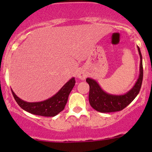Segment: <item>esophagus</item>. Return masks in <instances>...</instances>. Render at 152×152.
<instances>
[{"label":"esophagus","mask_w":152,"mask_h":152,"mask_svg":"<svg viewBox=\"0 0 152 152\" xmlns=\"http://www.w3.org/2000/svg\"><path fill=\"white\" fill-rule=\"evenodd\" d=\"M87 73H86V71L84 69H79V70H78L77 73H76V76H77L79 79H81V80H85V78L87 77Z\"/></svg>","instance_id":"esophagus-1"}]
</instances>
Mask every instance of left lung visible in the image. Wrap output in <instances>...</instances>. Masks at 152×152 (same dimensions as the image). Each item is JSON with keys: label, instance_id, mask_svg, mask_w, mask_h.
Instances as JSON below:
<instances>
[{"label": "left lung", "instance_id": "obj_1", "mask_svg": "<svg viewBox=\"0 0 152 152\" xmlns=\"http://www.w3.org/2000/svg\"><path fill=\"white\" fill-rule=\"evenodd\" d=\"M140 55V72L137 80L134 85L124 94H110L105 92L95 79L87 78L86 82L90 86L89 102L90 106L96 111L100 113H113L121 111L127 107L138 95L142 85L143 70H142V55L140 48L137 46Z\"/></svg>", "mask_w": 152, "mask_h": 152}]
</instances>
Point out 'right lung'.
<instances>
[{"mask_svg":"<svg viewBox=\"0 0 152 152\" xmlns=\"http://www.w3.org/2000/svg\"><path fill=\"white\" fill-rule=\"evenodd\" d=\"M75 83V78H71L56 94L46 100L38 102H26L20 99L14 93L12 89V92L17 103L25 111L37 115L53 117L64 110L68 99L69 94L74 87Z\"/></svg>","mask_w":152,"mask_h":152,"instance_id":"right-lung-1","label":"right lung"}]
</instances>
